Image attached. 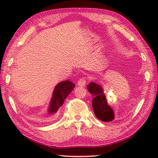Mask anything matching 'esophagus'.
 Here are the masks:
<instances>
[{
    "label": "esophagus",
    "instance_id": "obj_1",
    "mask_svg": "<svg viewBox=\"0 0 158 158\" xmlns=\"http://www.w3.org/2000/svg\"><path fill=\"white\" fill-rule=\"evenodd\" d=\"M77 84H78V85L79 86H81V87H84L86 84V79L85 78V77H83V78L80 79L79 81H78V83H77Z\"/></svg>",
    "mask_w": 158,
    "mask_h": 158
}]
</instances>
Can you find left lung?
Wrapping results in <instances>:
<instances>
[{
    "instance_id": "1",
    "label": "left lung",
    "mask_w": 158,
    "mask_h": 158,
    "mask_svg": "<svg viewBox=\"0 0 158 158\" xmlns=\"http://www.w3.org/2000/svg\"><path fill=\"white\" fill-rule=\"evenodd\" d=\"M88 90L93 96L92 107L97 118L106 122L115 119L113 110L107 103L102 87L91 82L88 85Z\"/></svg>"
}]
</instances>
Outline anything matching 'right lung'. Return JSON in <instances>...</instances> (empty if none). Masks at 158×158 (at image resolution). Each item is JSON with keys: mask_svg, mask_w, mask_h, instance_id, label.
<instances>
[{"mask_svg": "<svg viewBox=\"0 0 158 158\" xmlns=\"http://www.w3.org/2000/svg\"><path fill=\"white\" fill-rule=\"evenodd\" d=\"M75 86V85L73 82L69 80H66L60 82L55 87L49 106V114H54L58 111L60 107L63 105L66 97L73 91Z\"/></svg>", "mask_w": 158, "mask_h": 158, "instance_id": "obj_1", "label": "right lung"}]
</instances>
